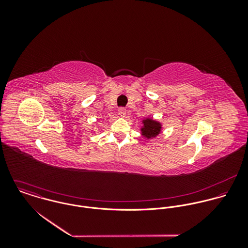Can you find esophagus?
Wrapping results in <instances>:
<instances>
[{"instance_id": "obj_1", "label": "esophagus", "mask_w": 248, "mask_h": 248, "mask_svg": "<svg viewBox=\"0 0 248 248\" xmlns=\"http://www.w3.org/2000/svg\"><path fill=\"white\" fill-rule=\"evenodd\" d=\"M126 113H127V110H126L125 108H118V114H119L120 116L124 117V116L126 115Z\"/></svg>"}]
</instances>
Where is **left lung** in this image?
<instances>
[{"mask_svg":"<svg viewBox=\"0 0 248 248\" xmlns=\"http://www.w3.org/2000/svg\"><path fill=\"white\" fill-rule=\"evenodd\" d=\"M141 122L142 127L140 128V132L144 139H147V140L155 139L161 133L162 124L159 121L147 117L142 119Z\"/></svg>","mask_w":248,"mask_h":248,"instance_id":"left-lung-1","label":"left lung"}]
</instances>
